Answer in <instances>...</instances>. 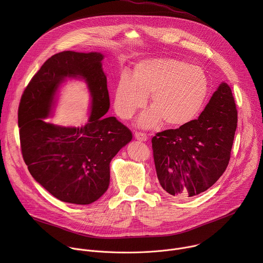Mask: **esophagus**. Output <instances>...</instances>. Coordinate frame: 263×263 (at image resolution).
I'll return each mask as SVG.
<instances>
[{
  "instance_id": "esophagus-1",
  "label": "esophagus",
  "mask_w": 263,
  "mask_h": 263,
  "mask_svg": "<svg viewBox=\"0 0 263 263\" xmlns=\"http://www.w3.org/2000/svg\"><path fill=\"white\" fill-rule=\"evenodd\" d=\"M134 137H135V139H137L139 141H146L147 140V136L143 133H140V132H135Z\"/></svg>"
}]
</instances>
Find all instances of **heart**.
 Instances as JSON below:
<instances>
[{
  "instance_id": "heart-1",
  "label": "heart",
  "mask_w": 263,
  "mask_h": 263,
  "mask_svg": "<svg viewBox=\"0 0 263 263\" xmlns=\"http://www.w3.org/2000/svg\"><path fill=\"white\" fill-rule=\"evenodd\" d=\"M209 92L205 70L174 58H154L137 62L132 76L121 77L115 92L117 115L126 120L145 104L151 110L138 120L142 127L162 122L168 128H179L192 122L203 108Z\"/></svg>"
}]
</instances>
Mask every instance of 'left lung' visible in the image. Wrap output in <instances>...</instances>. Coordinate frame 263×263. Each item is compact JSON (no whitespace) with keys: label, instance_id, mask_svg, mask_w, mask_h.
I'll list each match as a JSON object with an SVG mask.
<instances>
[{"label":"left lung","instance_id":"left-lung-1","mask_svg":"<svg viewBox=\"0 0 263 263\" xmlns=\"http://www.w3.org/2000/svg\"><path fill=\"white\" fill-rule=\"evenodd\" d=\"M237 127V110L230 86L221 82L198 120L152 138L159 183L177 200L192 199L226 171Z\"/></svg>","mask_w":263,"mask_h":263}]
</instances>
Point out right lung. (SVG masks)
Returning a JSON list of instances; mask_svg holds the SVG:
<instances>
[{"instance_id": "add662e5", "label": "right lung", "mask_w": 263, "mask_h": 263, "mask_svg": "<svg viewBox=\"0 0 263 263\" xmlns=\"http://www.w3.org/2000/svg\"><path fill=\"white\" fill-rule=\"evenodd\" d=\"M100 52L64 51L49 58L26 87L18 107L22 154L36 182L58 200L87 205L108 190L110 162L132 139V132L110 107L107 78ZM66 79L88 85L92 106L82 127H62L44 122Z\"/></svg>"}]
</instances>
